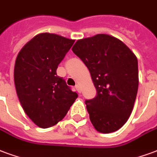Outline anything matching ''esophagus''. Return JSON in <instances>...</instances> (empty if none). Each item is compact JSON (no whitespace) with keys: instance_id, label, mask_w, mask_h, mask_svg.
Segmentation results:
<instances>
[{"instance_id":"obj_1","label":"esophagus","mask_w":157,"mask_h":157,"mask_svg":"<svg viewBox=\"0 0 157 157\" xmlns=\"http://www.w3.org/2000/svg\"><path fill=\"white\" fill-rule=\"evenodd\" d=\"M75 89H76V91H77L78 93H80V92H81V88H80V86L78 85V84L75 86Z\"/></svg>"}]
</instances>
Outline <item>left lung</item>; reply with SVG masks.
I'll use <instances>...</instances> for the list:
<instances>
[{"label": "left lung", "mask_w": 157, "mask_h": 157, "mask_svg": "<svg viewBox=\"0 0 157 157\" xmlns=\"http://www.w3.org/2000/svg\"><path fill=\"white\" fill-rule=\"evenodd\" d=\"M72 50L87 66L96 88V97L85 101L92 124L99 132H116L127 122L136 100V55L122 41L106 34L78 40Z\"/></svg>", "instance_id": "8db88e82"}]
</instances>
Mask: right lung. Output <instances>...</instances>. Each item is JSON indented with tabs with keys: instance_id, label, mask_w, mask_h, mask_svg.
Segmentation results:
<instances>
[{
	"instance_id": "1",
	"label": "right lung",
	"mask_w": 157,
	"mask_h": 157,
	"mask_svg": "<svg viewBox=\"0 0 157 157\" xmlns=\"http://www.w3.org/2000/svg\"><path fill=\"white\" fill-rule=\"evenodd\" d=\"M74 41L41 33L30 40L16 57L14 80L19 101L29 119L41 128L57 124L78 98L56 74L58 65Z\"/></svg>"
}]
</instances>
